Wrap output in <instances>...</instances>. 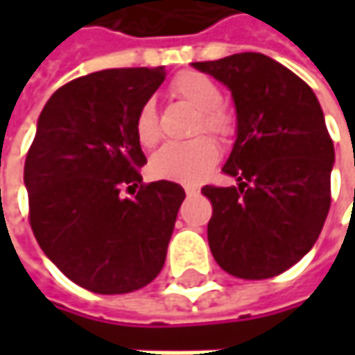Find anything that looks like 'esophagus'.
<instances>
[{"instance_id":"34e87169","label":"esophagus","mask_w":355,"mask_h":355,"mask_svg":"<svg viewBox=\"0 0 355 355\" xmlns=\"http://www.w3.org/2000/svg\"><path fill=\"white\" fill-rule=\"evenodd\" d=\"M185 193H187V196L191 198V196H198L199 189H198V187H193V185H185Z\"/></svg>"}]
</instances>
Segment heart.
Returning <instances> with one entry per match:
<instances>
[{
	"mask_svg": "<svg viewBox=\"0 0 355 355\" xmlns=\"http://www.w3.org/2000/svg\"><path fill=\"white\" fill-rule=\"evenodd\" d=\"M171 96L191 104L199 110L198 130H205L215 136H229L233 132V116L221 103V90L215 80L196 71H185L178 75L170 85ZM134 132L138 142L152 148L159 140V124L154 101H146L140 106ZM219 150L211 138H196L191 142L166 144L152 156V171L157 178L180 182V184H198L217 162Z\"/></svg>",
	"mask_w": 355,
	"mask_h": 355,
	"instance_id": "b5f03b06",
	"label": "heart"
}]
</instances>
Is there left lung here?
<instances>
[{
    "instance_id": "8db88e82",
    "label": "left lung",
    "mask_w": 355,
    "mask_h": 355,
    "mask_svg": "<svg viewBox=\"0 0 355 355\" xmlns=\"http://www.w3.org/2000/svg\"><path fill=\"white\" fill-rule=\"evenodd\" d=\"M231 90L237 136L223 171L237 185H205L213 215V259L247 280L296 265L320 235L330 209L334 144L316 94L261 53L191 62Z\"/></svg>"
}]
</instances>
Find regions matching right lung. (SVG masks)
<instances>
[{
	"instance_id": "right-lung-1",
	"label": "right lung",
	"mask_w": 355,
	"mask_h": 355,
	"mask_svg": "<svg viewBox=\"0 0 355 355\" xmlns=\"http://www.w3.org/2000/svg\"><path fill=\"white\" fill-rule=\"evenodd\" d=\"M164 78V67L90 73L57 90L37 120L23 171L31 229L51 263L90 293L138 291L166 263L185 191L166 180L137 189L146 156L134 132Z\"/></svg>"
}]
</instances>
